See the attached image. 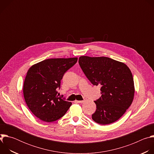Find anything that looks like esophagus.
Returning a JSON list of instances; mask_svg holds the SVG:
<instances>
[{
	"instance_id": "esophagus-1",
	"label": "esophagus",
	"mask_w": 154,
	"mask_h": 154,
	"mask_svg": "<svg viewBox=\"0 0 154 154\" xmlns=\"http://www.w3.org/2000/svg\"><path fill=\"white\" fill-rule=\"evenodd\" d=\"M75 102L77 103H83L85 102V100L84 99L83 100H75Z\"/></svg>"
}]
</instances>
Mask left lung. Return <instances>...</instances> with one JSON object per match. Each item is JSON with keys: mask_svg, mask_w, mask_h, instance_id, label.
I'll return each instance as SVG.
<instances>
[{"mask_svg": "<svg viewBox=\"0 0 154 154\" xmlns=\"http://www.w3.org/2000/svg\"><path fill=\"white\" fill-rule=\"evenodd\" d=\"M81 69L93 85L101 86L102 96L94 102L92 115L96 122L106 125L118 120L133 102L135 88L133 75L124 63L105 57L82 56Z\"/></svg>", "mask_w": 154, "mask_h": 154, "instance_id": "8db88e82", "label": "left lung"}]
</instances>
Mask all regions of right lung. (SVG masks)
<instances>
[{
	"label": "right lung",
	"instance_id": "1",
	"mask_svg": "<svg viewBox=\"0 0 154 154\" xmlns=\"http://www.w3.org/2000/svg\"><path fill=\"white\" fill-rule=\"evenodd\" d=\"M77 58H51L30 68L25 78L23 93L32 113L47 122L63 117L72 105L58 97L61 80L64 73L77 63Z\"/></svg>",
	"mask_w": 154,
	"mask_h": 154
}]
</instances>
